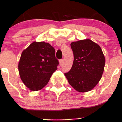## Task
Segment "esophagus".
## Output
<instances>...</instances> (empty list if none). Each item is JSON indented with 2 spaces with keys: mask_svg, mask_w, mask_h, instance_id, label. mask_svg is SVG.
<instances>
[{
  "mask_svg": "<svg viewBox=\"0 0 122 122\" xmlns=\"http://www.w3.org/2000/svg\"><path fill=\"white\" fill-rule=\"evenodd\" d=\"M60 66H62L63 65V64H64V60H60Z\"/></svg>",
  "mask_w": 122,
  "mask_h": 122,
  "instance_id": "34e87169",
  "label": "esophagus"
}]
</instances>
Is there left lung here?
<instances>
[{
	"label": "left lung",
	"instance_id": "1",
	"mask_svg": "<svg viewBox=\"0 0 122 122\" xmlns=\"http://www.w3.org/2000/svg\"><path fill=\"white\" fill-rule=\"evenodd\" d=\"M71 46L74 60L65 77L77 91H90L102 78L106 62L104 54L100 46L89 39L73 42Z\"/></svg>",
	"mask_w": 122,
	"mask_h": 122
}]
</instances>
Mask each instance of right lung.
Here are the masks:
<instances>
[{"instance_id": "1", "label": "right lung", "mask_w": 122, "mask_h": 122, "mask_svg": "<svg viewBox=\"0 0 122 122\" xmlns=\"http://www.w3.org/2000/svg\"><path fill=\"white\" fill-rule=\"evenodd\" d=\"M59 64L55 50L49 43L33 42L22 51L18 64L20 79L31 91L47 85Z\"/></svg>"}]
</instances>
